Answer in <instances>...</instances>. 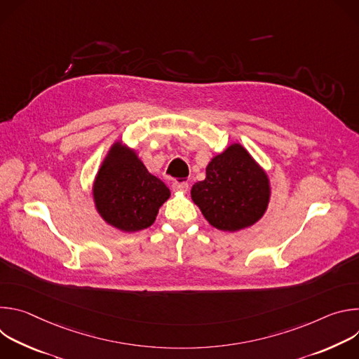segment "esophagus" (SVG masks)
<instances>
[{"label": "esophagus", "instance_id": "1", "mask_svg": "<svg viewBox=\"0 0 359 359\" xmlns=\"http://www.w3.org/2000/svg\"><path fill=\"white\" fill-rule=\"evenodd\" d=\"M173 191H179V193H186L189 190V184L186 182H175L172 184Z\"/></svg>", "mask_w": 359, "mask_h": 359}]
</instances>
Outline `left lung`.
Returning <instances> with one entry per match:
<instances>
[{"instance_id":"left-lung-1","label":"left lung","mask_w":359,"mask_h":359,"mask_svg":"<svg viewBox=\"0 0 359 359\" xmlns=\"http://www.w3.org/2000/svg\"><path fill=\"white\" fill-rule=\"evenodd\" d=\"M191 200L213 227L240 231L263 219L271 197L267 172L241 143L229 144L191 187Z\"/></svg>"}]
</instances>
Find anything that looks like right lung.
I'll return each mask as SVG.
<instances>
[{
  "instance_id": "obj_1",
  "label": "right lung",
  "mask_w": 359,
  "mask_h": 359,
  "mask_svg": "<svg viewBox=\"0 0 359 359\" xmlns=\"http://www.w3.org/2000/svg\"><path fill=\"white\" fill-rule=\"evenodd\" d=\"M169 197V187L149 173L137 151L122 140L109 147L92 183L97 215L123 233L150 227Z\"/></svg>"
}]
</instances>
